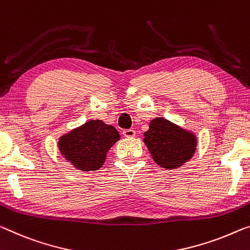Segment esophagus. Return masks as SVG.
I'll list each match as a JSON object with an SVG mask.
<instances>
[{
	"label": "esophagus",
	"instance_id": "obj_1",
	"mask_svg": "<svg viewBox=\"0 0 250 250\" xmlns=\"http://www.w3.org/2000/svg\"><path fill=\"white\" fill-rule=\"evenodd\" d=\"M124 136L125 138H133L134 136H136V131H134L133 129H126V130H124Z\"/></svg>",
	"mask_w": 250,
	"mask_h": 250
}]
</instances>
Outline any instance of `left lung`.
Returning a JSON list of instances; mask_svg holds the SVG:
<instances>
[{"label": "left lung", "mask_w": 250, "mask_h": 250, "mask_svg": "<svg viewBox=\"0 0 250 250\" xmlns=\"http://www.w3.org/2000/svg\"><path fill=\"white\" fill-rule=\"evenodd\" d=\"M144 142L153 161L168 170L180 168L188 162L195 156L198 146L195 132L162 117L150 121Z\"/></svg>", "instance_id": "1"}]
</instances>
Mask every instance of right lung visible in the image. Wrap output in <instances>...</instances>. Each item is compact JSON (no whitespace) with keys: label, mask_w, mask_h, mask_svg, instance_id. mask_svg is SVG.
Segmentation results:
<instances>
[{"label":"right lung","mask_w":250,"mask_h":250,"mask_svg":"<svg viewBox=\"0 0 250 250\" xmlns=\"http://www.w3.org/2000/svg\"><path fill=\"white\" fill-rule=\"evenodd\" d=\"M120 134L102 120H89L59 138L58 149L63 159L83 172L100 169L106 154Z\"/></svg>","instance_id":"right-lung-1"}]
</instances>
